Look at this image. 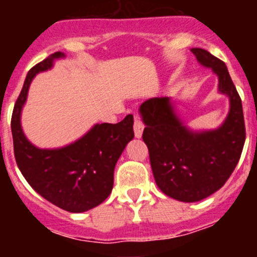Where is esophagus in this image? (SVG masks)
Here are the masks:
<instances>
[{"label":"esophagus","mask_w":257,"mask_h":257,"mask_svg":"<svg viewBox=\"0 0 257 257\" xmlns=\"http://www.w3.org/2000/svg\"><path fill=\"white\" fill-rule=\"evenodd\" d=\"M143 131H144V123L142 122L139 117H135L134 119V133H135V138H142Z\"/></svg>","instance_id":"34e87169"}]
</instances>
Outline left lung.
<instances>
[{
    "instance_id": "left-lung-1",
    "label": "left lung",
    "mask_w": 257,
    "mask_h": 257,
    "mask_svg": "<svg viewBox=\"0 0 257 257\" xmlns=\"http://www.w3.org/2000/svg\"><path fill=\"white\" fill-rule=\"evenodd\" d=\"M192 52L212 69L219 91L229 97L224 123L216 130H190L176 115L170 97H152L139 109L154 180L166 196L181 202L201 201L219 190L234 171L246 140L242 100L225 63L203 49Z\"/></svg>"
}]
</instances>
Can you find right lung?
Segmentation results:
<instances>
[{
	"label": "right lung",
	"instance_id": "1",
	"mask_svg": "<svg viewBox=\"0 0 257 257\" xmlns=\"http://www.w3.org/2000/svg\"><path fill=\"white\" fill-rule=\"evenodd\" d=\"M55 52L28 72L11 117L14 154L20 172L36 192L52 205L68 212H85L99 206L113 189V175L118 158L134 138V117L118 123H96L72 144L58 149H40L24 135L20 123L32 79L51 69Z\"/></svg>",
	"mask_w": 257,
	"mask_h": 257
}]
</instances>
